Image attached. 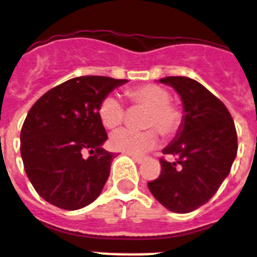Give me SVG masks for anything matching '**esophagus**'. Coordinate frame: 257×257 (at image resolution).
Segmentation results:
<instances>
[{"label": "esophagus", "mask_w": 257, "mask_h": 257, "mask_svg": "<svg viewBox=\"0 0 257 257\" xmlns=\"http://www.w3.org/2000/svg\"><path fill=\"white\" fill-rule=\"evenodd\" d=\"M129 157H131V158H132V160H134V161L136 162V164H142V162L145 161V158H143V157L134 156V154H129Z\"/></svg>", "instance_id": "34e87169"}]
</instances>
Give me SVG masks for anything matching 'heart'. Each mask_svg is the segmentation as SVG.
Here are the masks:
<instances>
[{
    "instance_id": "obj_1",
    "label": "heart",
    "mask_w": 257,
    "mask_h": 257,
    "mask_svg": "<svg viewBox=\"0 0 257 257\" xmlns=\"http://www.w3.org/2000/svg\"><path fill=\"white\" fill-rule=\"evenodd\" d=\"M126 95L135 104L149 107L146 114V131L119 129L110 136V147L112 150L128 154H143L154 149L160 142L159 129L164 136H173L182 125V111L171 103V93L164 86L156 84L140 85L131 88ZM99 117L101 123L108 129L117 128L125 117V108L115 96H107L99 106Z\"/></svg>"
}]
</instances>
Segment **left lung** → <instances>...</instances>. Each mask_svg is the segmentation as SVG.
<instances>
[{"label": "left lung", "instance_id": "obj_1", "mask_svg": "<svg viewBox=\"0 0 257 257\" xmlns=\"http://www.w3.org/2000/svg\"><path fill=\"white\" fill-rule=\"evenodd\" d=\"M160 82L179 93L183 119L162 150L176 161L161 158V175L147 186L167 209L189 213L206 204L228 176L237 156V131L227 107L198 81L165 77Z\"/></svg>", "mask_w": 257, "mask_h": 257}]
</instances>
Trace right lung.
Wrapping results in <instances>:
<instances>
[{
	"instance_id": "add662e5",
	"label": "right lung",
	"mask_w": 257,
	"mask_h": 257,
	"mask_svg": "<svg viewBox=\"0 0 257 257\" xmlns=\"http://www.w3.org/2000/svg\"><path fill=\"white\" fill-rule=\"evenodd\" d=\"M125 82L100 75L71 78L30 108L20 132V154L27 178L47 202L75 210L100 195L114 154L103 149L107 134L99 106Z\"/></svg>"
}]
</instances>
